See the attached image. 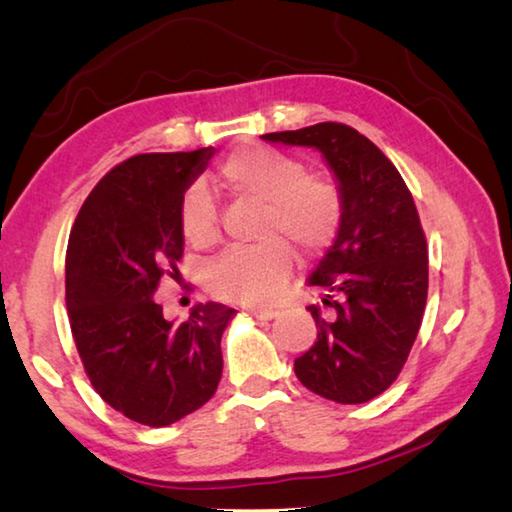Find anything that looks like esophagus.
I'll return each mask as SVG.
<instances>
[{"label":"esophagus","mask_w":512,"mask_h":512,"mask_svg":"<svg viewBox=\"0 0 512 512\" xmlns=\"http://www.w3.org/2000/svg\"><path fill=\"white\" fill-rule=\"evenodd\" d=\"M249 315L251 317H256V319H274V317H279V312L276 310H272V308H249Z\"/></svg>","instance_id":"esophagus-1"}]
</instances>
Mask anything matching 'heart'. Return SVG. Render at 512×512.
I'll return each mask as SVG.
<instances>
[{"mask_svg":"<svg viewBox=\"0 0 512 512\" xmlns=\"http://www.w3.org/2000/svg\"><path fill=\"white\" fill-rule=\"evenodd\" d=\"M218 182L231 195L265 202L263 247L229 249L206 270L213 297L265 306L279 299L292 274V247L319 256L342 231L346 200L333 177L308 173L306 161L267 146L233 150L218 168ZM179 229L193 249L220 238L218 204L206 184L193 182L179 202Z\"/></svg>","mask_w":512,"mask_h":512,"instance_id":"b5f03b06","label":"heart"}]
</instances>
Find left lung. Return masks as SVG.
<instances>
[{"label": "left lung", "mask_w": 512, "mask_h": 512, "mask_svg": "<svg viewBox=\"0 0 512 512\" xmlns=\"http://www.w3.org/2000/svg\"><path fill=\"white\" fill-rule=\"evenodd\" d=\"M317 148L346 200L333 247L308 283L324 292L308 306L317 342L294 360L301 384L339 405L387 391L405 366L427 301V240L405 179L387 155L344 123L263 134Z\"/></svg>", "instance_id": "8db88e82"}]
</instances>
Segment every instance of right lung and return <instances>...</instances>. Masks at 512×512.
Listing matches in <instances>:
<instances>
[{
  "label": "right lung",
  "instance_id": "1",
  "mask_svg": "<svg viewBox=\"0 0 512 512\" xmlns=\"http://www.w3.org/2000/svg\"><path fill=\"white\" fill-rule=\"evenodd\" d=\"M213 152L121 161L94 186L69 233L65 292L80 362L107 405L148 427L193 414L222 375L220 339L236 310L200 303L173 324L152 299L161 276L179 274V202Z\"/></svg>",
  "mask_w": 512,
  "mask_h": 512
}]
</instances>
